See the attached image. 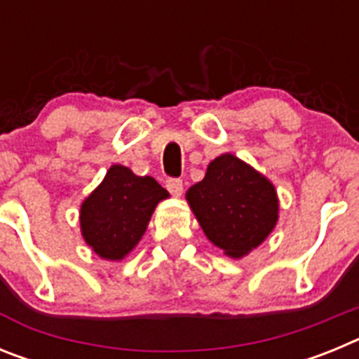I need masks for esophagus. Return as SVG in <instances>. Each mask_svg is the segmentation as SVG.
I'll return each instance as SVG.
<instances>
[{"label": "esophagus", "instance_id": "obj_1", "mask_svg": "<svg viewBox=\"0 0 359 359\" xmlns=\"http://www.w3.org/2000/svg\"><path fill=\"white\" fill-rule=\"evenodd\" d=\"M165 187H167V190H169L172 196H176V198L183 194V182L180 177H169L167 183H165Z\"/></svg>", "mask_w": 359, "mask_h": 359}]
</instances>
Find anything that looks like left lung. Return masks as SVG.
<instances>
[{
	"label": "left lung",
	"mask_w": 359,
	"mask_h": 359,
	"mask_svg": "<svg viewBox=\"0 0 359 359\" xmlns=\"http://www.w3.org/2000/svg\"><path fill=\"white\" fill-rule=\"evenodd\" d=\"M187 199L205 236L233 259L257 248L278 219L275 187L233 154L215 158Z\"/></svg>",
	"instance_id": "obj_1"
}]
</instances>
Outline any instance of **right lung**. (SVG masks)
<instances>
[{"label": "right lung", "mask_w": 359, "mask_h": 359, "mask_svg": "<svg viewBox=\"0 0 359 359\" xmlns=\"http://www.w3.org/2000/svg\"><path fill=\"white\" fill-rule=\"evenodd\" d=\"M169 192L151 176L113 165L81 207L86 243L102 259L120 261L142 239L151 215Z\"/></svg>", "instance_id": "1"}]
</instances>
